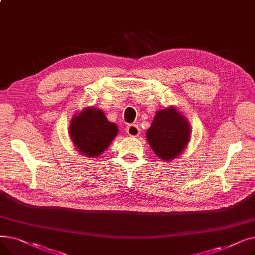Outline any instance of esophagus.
Segmentation results:
<instances>
[{"instance_id":"esophagus-1","label":"esophagus","mask_w":255,"mask_h":255,"mask_svg":"<svg viewBox=\"0 0 255 255\" xmlns=\"http://www.w3.org/2000/svg\"><path fill=\"white\" fill-rule=\"evenodd\" d=\"M126 131L130 136H138L139 135V127L135 124H130L126 127Z\"/></svg>"}]
</instances>
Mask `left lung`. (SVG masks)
<instances>
[{"label": "left lung", "mask_w": 255, "mask_h": 255, "mask_svg": "<svg viewBox=\"0 0 255 255\" xmlns=\"http://www.w3.org/2000/svg\"><path fill=\"white\" fill-rule=\"evenodd\" d=\"M146 137L154 153L167 161L185 149L190 138V127L176 109L168 107L156 113Z\"/></svg>", "instance_id": "1"}]
</instances>
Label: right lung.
<instances>
[{
	"label": "right lung",
	"mask_w": 255,
	"mask_h": 255,
	"mask_svg": "<svg viewBox=\"0 0 255 255\" xmlns=\"http://www.w3.org/2000/svg\"><path fill=\"white\" fill-rule=\"evenodd\" d=\"M69 132L73 143L80 153L96 157L110 145L117 135L118 127L109 122L101 111L87 107L73 118Z\"/></svg>",
	"instance_id": "add662e5"
}]
</instances>
